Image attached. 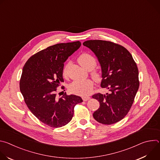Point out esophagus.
Masks as SVG:
<instances>
[{
    "label": "esophagus",
    "mask_w": 160,
    "mask_h": 160,
    "mask_svg": "<svg viewBox=\"0 0 160 160\" xmlns=\"http://www.w3.org/2000/svg\"><path fill=\"white\" fill-rule=\"evenodd\" d=\"M82 99H83V101H87L89 100L90 99V97H83Z\"/></svg>",
    "instance_id": "34e87169"
}]
</instances>
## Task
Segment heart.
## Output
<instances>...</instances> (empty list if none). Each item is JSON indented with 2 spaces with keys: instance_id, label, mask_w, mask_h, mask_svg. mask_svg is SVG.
I'll return each mask as SVG.
<instances>
[{
  "instance_id": "1",
  "label": "heart",
  "mask_w": 160,
  "mask_h": 160,
  "mask_svg": "<svg viewBox=\"0 0 160 160\" xmlns=\"http://www.w3.org/2000/svg\"><path fill=\"white\" fill-rule=\"evenodd\" d=\"M78 60L80 64L88 70H90L94 68L97 64L96 59L92 55L86 52L81 54L79 56ZM70 64V61H68L64 64L62 70L63 75L66 76L67 75L68 68L69 67ZM90 75L95 80L97 81L99 80L101 78V73L97 69H93L92 70ZM94 82H92V80L90 79H87L85 80H76L70 84L68 88H69V90L73 94L82 96H86L89 95L91 92H92Z\"/></svg>"
}]
</instances>
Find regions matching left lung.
I'll return each mask as SVG.
<instances>
[{
    "label": "left lung",
    "mask_w": 160,
    "mask_h": 160,
    "mask_svg": "<svg viewBox=\"0 0 160 160\" xmlns=\"http://www.w3.org/2000/svg\"><path fill=\"white\" fill-rule=\"evenodd\" d=\"M97 56L102 70V88L109 89L106 95L97 93L92 98L100 103L94 119L104 125L122 120L130 111L139 87V70L129 51L110 41L90 40L83 43Z\"/></svg>",
    "instance_id": "8db88e82"
}]
</instances>
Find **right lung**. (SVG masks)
Masks as SVG:
<instances>
[{
	"mask_svg": "<svg viewBox=\"0 0 160 160\" xmlns=\"http://www.w3.org/2000/svg\"><path fill=\"white\" fill-rule=\"evenodd\" d=\"M80 45V41L51 45L32 56L22 68L19 87L24 101L33 115L51 127L68 124L75 105L83 102L75 95L65 92L58 98L60 93L57 94L58 87L64 82V62Z\"/></svg>",
	"mask_w": 160,
	"mask_h": 160,
	"instance_id": "obj_1",
	"label": "right lung"
}]
</instances>
